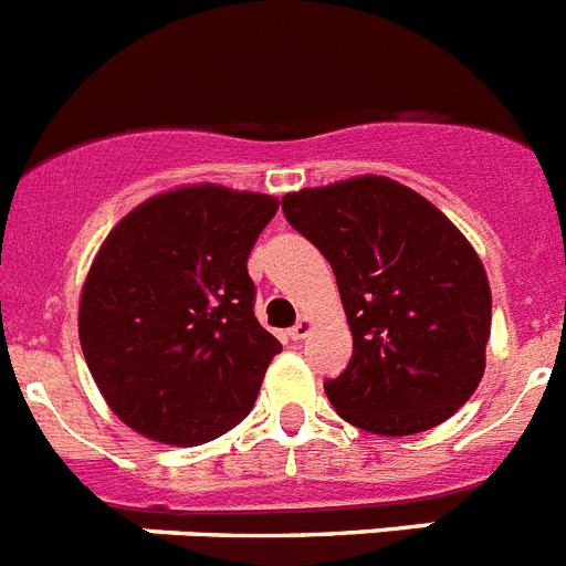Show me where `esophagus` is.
Segmentation results:
<instances>
[{
    "label": "esophagus",
    "mask_w": 566,
    "mask_h": 566,
    "mask_svg": "<svg viewBox=\"0 0 566 566\" xmlns=\"http://www.w3.org/2000/svg\"><path fill=\"white\" fill-rule=\"evenodd\" d=\"M311 331H313V318L302 316V318H298L296 327H290V338H293V342H302V338L311 336Z\"/></svg>",
    "instance_id": "34e87169"
}]
</instances>
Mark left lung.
Masks as SVG:
<instances>
[{
    "label": "left lung",
    "instance_id": "left-lung-1",
    "mask_svg": "<svg viewBox=\"0 0 566 566\" xmlns=\"http://www.w3.org/2000/svg\"><path fill=\"white\" fill-rule=\"evenodd\" d=\"M282 210L331 262L350 324V365L324 385L338 416L376 436L450 419L484 376L493 318L464 233L421 193L373 174L287 193Z\"/></svg>",
    "mask_w": 566,
    "mask_h": 566
}]
</instances>
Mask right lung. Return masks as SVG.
<instances>
[{
    "label": "right lung",
    "mask_w": 566,
    "mask_h": 566,
    "mask_svg": "<svg viewBox=\"0 0 566 566\" xmlns=\"http://www.w3.org/2000/svg\"><path fill=\"white\" fill-rule=\"evenodd\" d=\"M279 199L185 185L107 233L78 298L91 376L130 430L196 447L253 410L282 344L255 322L248 255Z\"/></svg>",
    "instance_id": "1"
}]
</instances>
